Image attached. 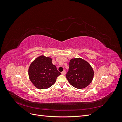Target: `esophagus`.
Here are the masks:
<instances>
[{
  "label": "esophagus",
  "instance_id": "obj_1",
  "mask_svg": "<svg viewBox=\"0 0 122 122\" xmlns=\"http://www.w3.org/2000/svg\"><path fill=\"white\" fill-rule=\"evenodd\" d=\"M61 74L62 75H65L66 74V71H65V70H64V71L61 72Z\"/></svg>",
  "mask_w": 122,
  "mask_h": 122
}]
</instances>
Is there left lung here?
Listing matches in <instances>:
<instances>
[{
  "label": "left lung",
  "instance_id": "8db88e82",
  "mask_svg": "<svg viewBox=\"0 0 122 122\" xmlns=\"http://www.w3.org/2000/svg\"><path fill=\"white\" fill-rule=\"evenodd\" d=\"M69 65L66 77L73 86L80 89L86 87L91 83L94 73L88 62L81 58H72Z\"/></svg>",
  "mask_w": 122,
  "mask_h": 122
}]
</instances>
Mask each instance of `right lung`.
I'll return each mask as SVG.
<instances>
[{"label":"right lung","mask_w":122,"mask_h":122,"mask_svg":"<svg viewBox=\"0 0 122 122\" xmlns=\"http://www.w3.org/2000/svg\"><path fill=\"white\" fill-rule=\"evenodd\" d=\"M61 74L52 64V58L44 55L35 59L28 69L29 79L39 89H46L52 86Z\"/></svg>","instance_id":"obj_1"}]
</instances>
